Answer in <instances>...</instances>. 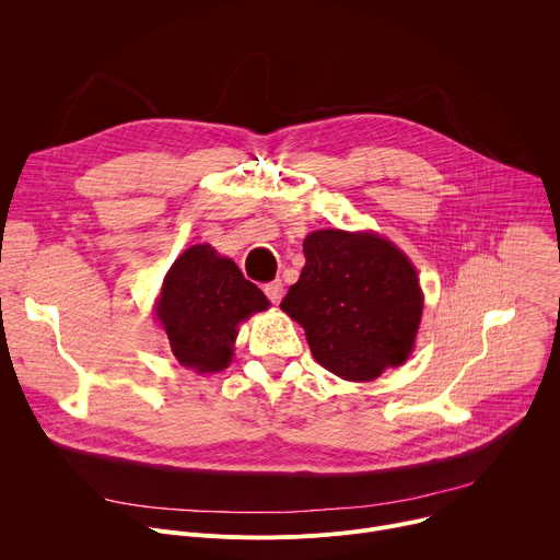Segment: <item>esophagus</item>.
Segmentation results:
<instances>
[{"instance_id":"esophagus-1","label":"esophagus","mask_w":560,"mask_h":560,"mask_svg":"<svg viewBox=\"0 0 560 560\" xmlns=\"http://www.w3.org/2000/svg\"><path fill=\"white\" fill-rule=\"evenodd\" d=\"M264 292H266V296H268L272 303H279V301L283 299V283L277 279V281H272V283H268V285L264 288Z\"/></svg>"}]
</instances>
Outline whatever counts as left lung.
Masks as SVG:
<instances>
[{
	"label": "left lung",
	"instance_id": "obj_1",
	"mask_svg": "<svg viewBox=\"0 0 560 560\" xmlns=\"http://www.w3.org/2000/svg\"><path fill=\"white\" fill-rule=\"evenodd\" d=\"M281 310L305 330L318 365L346 381H372L408 361L423 314L412 261L374 232L316 230Z\"/></svg>",
	"mask_w": 560,
	"mask_h": 560
}]
</instances>
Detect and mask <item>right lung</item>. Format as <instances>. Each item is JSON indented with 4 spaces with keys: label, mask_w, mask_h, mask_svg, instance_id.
<instances>
[{
    "label": "right lung",
    "mask_w": 560,
    "mask_h": 560,
    "mask_svg": "<svg viewBox=\"0 0 560 560\" xmlns=\"http://www.w3.org/2000/svg\"><path fill=\"white\" fill-rule=\"evenodd\" d=\"M270 305L236 264L208 244L182 253L156 299V318L175 359L197 372H219L232 359L236 326Z\"/></svg>",
    "instance_id": "right-lung-1"
}]
</instances>
